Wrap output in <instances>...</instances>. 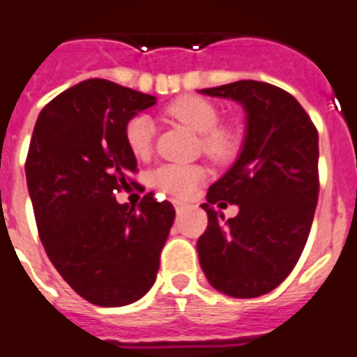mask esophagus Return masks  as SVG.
Masks as SVG:
<instances>
[{"label":"esophagus","instance_id":"34e87169","mask_svg":"<svg viewBox=\"0 0 357 357\" xmlns=\"http://www.w3.org/2000/svg\"><path fill=\"white\" fill-rule=\"evenodd\" d=\"M172 205H174V208H176V212H179V211H181V208H183V203H181V202H178V199H174V202H172Z\"/></svg>","mask_w":357,"mask_h":357}]
</instances>
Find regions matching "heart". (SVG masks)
Here are the masks:
<instances>
[{
    "mask_svg": "<svg viewBox=\"0 0 357 357\" xmlns=\"http://www.w3.org/2000/svg\"><path fill=\"white\" fill-rule=\"evenodd\" d=\"M165 112L176 121L202 134V151L214 161L232 160L239 149V134L236 128L220 123V110L205 98L181 96L167 107ZM154 121L146 114H137L125 125V142L136 158H146L152 149ZM205 178V169L194 163H165L151 174V183L160 192L172 197H187Z\"/></svg>",
    "mask_w": 357,
    "mask_h": 357,
    "instance_id": "obj_1",
    "label": "heart"
}]
</instances>
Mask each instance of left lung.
<instances>
[{
	"instance_id": "1",
	"label": "left lung",
	"mask_w": 357,
	"mask_h": 357,
	"mask_svg": "<svg viewBox=\"0 0 357 357\" xmlns=\"http://www.w3.org/2000/svg\"><path fill=\"white\" fill-rule=\"evenodd\" d=\"M199 94L243 107L245 137L238 160L208 187L202 208L208 227L197 239L206 280L230 298L274 290L303 252L317 205L319 139L294 96L271 83H229ZM238 204L224 221L211 205Z\"/></svg>"
}]
</instances>
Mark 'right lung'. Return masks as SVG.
I'll return each mask as SVG.
<instances>
[{"label": "right lung", "mask_w": 357, "mask_h": 357, "mask_svg": "<svg viewBox=\"0 0 357 357\" xmlns=\"http://www.w3.org/2000/svg\"><path fill=\"white\" fill-rule=\"evenodd\" d=\"M154 96L86 79L40 112L25 172L45 252L77 294L98 307L130 305L154 285L176 211L146 194L116 202L136 172L125 125Z\"/></svg>", "instance_id": "1"}]
</instances>
